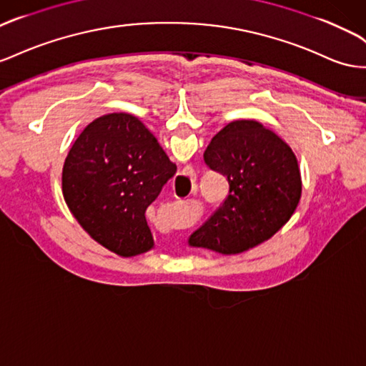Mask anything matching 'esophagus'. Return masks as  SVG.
Returning <instances> with one entry per match:
<instances>
[{
    "label": "esophagus",
    "mask_w": 366,
    "mask_h": 366,
    "mask_svg": "<svg viewBox=\"0 0 366 366\" xmlns=\"http://www.w3.org/2000/svg\"><path fill=\"white\" fill-rule=\"evenodd\" d=\"M197 191V186L195 184H192V189H191V192L189 194H192V192H195Z\"/></svg>",
    "instance_id": "obj_1"
}]
</instances>
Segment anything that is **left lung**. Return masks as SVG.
Instances as JSON below:
<instances>
[{
	"label": "left lung",
	"mask_w": 366,
	"mask_h": 366,
	"mask_svg": "<svg viewBox=\"0 0 366 366\" xmlns=\"http://www.w3.org/2000/svg\"><path fill=\"white\" fill-rule=\"evenodd\" d=\"M203 159L228 179L229 194L189 244L239 254L271 239L291 219L302 177L292 149L279 135L259 122H232L212 138Z\"/></svg>",
	"instance_id": "1"
}]
</instances>
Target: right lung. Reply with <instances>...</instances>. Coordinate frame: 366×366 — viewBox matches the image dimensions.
Listing matches in <instances>:
<instances>
[{"label":"right lung","mask_w":366,"mask_h":366,"mask_svg":"<svg viewBox=\"0 0 366 366\" xmlns=\"http://www.w3.org/2000/svg\"><path fill=\"white\" fill-rule=\"evenodd\" d=\"M175 171L137 117L107 114L87 124L69 151L63 195L95 242L132 257L154 246L144 212Z\"/></svg>","instance_id":"add662e5"}]
</instances>
